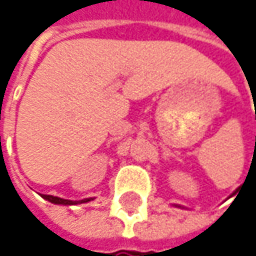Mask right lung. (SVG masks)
<instances>
[{
    "mask_svg": "<svg viewBox=\"0 0 256 256\" xmlns=\"http://www.w3.org/2000/svg\"><path fill=\"white\" fill-rule=\"evenodd\" d=\"M44 200L50 202L53 204H64V206H72V204H78V203H87L90 202L92 198H84L82 202H72V200H64V198H60V197H54V196H49V194H42Z\"/></svg>",
    "mask_w": 256,
    "mask_h": 256,
    "instance_id": "right-lung-1",
    "label": "right lung"
}]
</instances>
